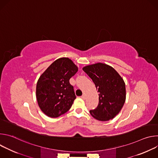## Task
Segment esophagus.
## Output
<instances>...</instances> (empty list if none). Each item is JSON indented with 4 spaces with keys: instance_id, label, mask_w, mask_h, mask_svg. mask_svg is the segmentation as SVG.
I'll return each instance as SVG.
<instances>
[{
    "instance_id": "esophagus-1",
    "label": "esophagus",
    "mask_w": 158,
    "mask_h": 158,
    "mask_svg": "<svg viewBox=\"0 0 158 158\" xmlns=\"http://www.w3.org/2000/svg\"><path fill=\"white\" fill-rule=\"evenodd\" d=\"M81 98L82 99H85V98H86V96H85V94H83L82 96H81Z\"/></svg>"
}]
</instances>
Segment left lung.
I'll list each match as a JSON object with an SVG mask.
<instances>
[{
	"label": "left lung",
	"instance_id": "8db88e82",
	"mask_svg": "<svg viewBox=\"0 0 158 158\" xmlns=\"http://www.w3.org/2000/svg\"><path fill=\"white\" fill-rule=\"evenodd\" d=\"M82 70L93 80L99 93L98 106L90 110V114L101 121L113 119L126 101L123 79L113 67L101 62L85 66Z\"/></svg>",
	"mask_w": 158,
	"mask_h": 158
}]
</instances>
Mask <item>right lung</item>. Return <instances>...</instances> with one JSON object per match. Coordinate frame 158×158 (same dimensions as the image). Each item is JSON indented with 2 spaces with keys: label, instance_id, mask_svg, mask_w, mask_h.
Here are the masks:
<instances>
[{
  "label": "right lung",
  "instance_id": "right-lung-1",
  "mask_svg": "<svg viewBox=\"0 0 158 158\" xmlns=\"http://www.w3.org/2000/svg\"><path fill=\"white\" fill-rule=\"evenodd\" d=\"M78 67L69 58L55 60L40 76L36 86L38 105L50 118H57L68 111L76 98L69 79Z\"/></svg>",
  "mask_w": 158,
  "mask_h": 158
}]
</instances>
